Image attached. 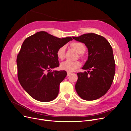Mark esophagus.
<instances>
[{
	"instance_id": "esophagus-1",
	"label": "esophagus",
	"mask_w": 131,
	"mask_h": 131,
	"mask_svg": "<svg viewBox=\"0 0 131 131\" xmlns=\"http://www.w3.org/2000/svg\"><path fill=\"white\" fill-rule=\"evenodd\" d=\"M71 74V72H67V76H69V75H70Z\"/></svg>"
}]
</instances>
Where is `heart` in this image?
<instances>
[{"label": "heart", "instance_id": "b5f03b06", "mask_svg": "<svg viewBox=\"0 0 131 131\" xmlns=\"http://www.w3.org/2000/svg\"><path fill=\"white\" fill-rule=\"evenodd\" d=\"M71 46L74 48L77 53L81 54L80 56L82 57V54L85 51L86 47L85 45L81 42H73L71 44ZM65 47L62 46V47L59 48L57 52V56L58 59H63L65 58ZM81 63L79 61H71L69 60H66L64 62H62L60 64V69L62 70H65L68 72H73L77 69L79 68L81 66Z\"/></svg>", "mask_w": 131, "mask_h": 131}]
</instances>
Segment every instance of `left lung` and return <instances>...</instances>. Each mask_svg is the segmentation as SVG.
<instances>
[{"label":"left lung","instance_id":"obj_1","mask_svg":"<svg viewBox=\"0 0 131 131\" xmlns=\"http://www.w3.org/2000/svg\"><path fill=\"white\" fill-rule=\"evenodd\" d=\"M73 39L85 45L88 59L82 67L88 70L77 73L75 90L83 100L92 101L104 95L110 88L115 72L113 49L106 39L95 33H87Z\"/></svg>","mask_w":131,"mask_h":131}]
</instances>
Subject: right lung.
<instances>
[{"label":"right lung","instance_id":"1","mask_svg":"<svg viewBox=\"0 0 131 131\" xmlns=\"http://www.w3.org/2000/svg\"><path fill=\"white\" fill-rule=\"evenodd\" d=\"M72 40L71 37L60 39L40 31L24 41L17 59L18 78L21 86L33 99L49 102L57 97L67 73L50 71L59 66L58 49Z\"/></svg>","mask_w":131,"mask_h":131}]
</instances>
